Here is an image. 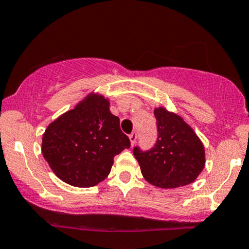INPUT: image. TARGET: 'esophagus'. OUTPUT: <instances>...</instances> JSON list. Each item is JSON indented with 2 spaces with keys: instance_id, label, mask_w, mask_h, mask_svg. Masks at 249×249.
<instances>
[{
  "instance_id": "1",
  "label": "esophagus",
  "mask_w": 249,
  "mask_h": 249,
  "mask_svg": "<svg viewBox=\"0 0 249 249\" xmlns=\"http://www.w3.org/2000/svg\"><path fill=\"white\" fill-rule=\"evenodd\" d=\"M129 138H130V142H131V145H135L136 141H137V133L132 132V133H131V135L129 136Z\"/></svg>"
}]
</instances>
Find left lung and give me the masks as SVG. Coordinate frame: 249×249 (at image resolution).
Masks as SVG:
<instances>
[{
	"mask_svg": "<svg viewBox=\"0 0 249 249\" xmlns=\"http://www.w3.org/2000/svg\"><path fill=\"white\" fill-rule=\"evenodd\" d=\"M158 137L150 151L133 149L142 175L150 184L162 189H174L190 184L206 164L203 143L182 117L156 107Z\"/></svg>",
	"mask_w": 249,
	"mask_h": 249,
	"instance_id": "left-lung-1",
	"label": "left lung"
}]
</instances>
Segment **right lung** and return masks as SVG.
Instances as JSON below:
<instances>
[{"mask_svg": "<svg viewBox=\"0 0 249 249\" xmlns=\"http://www.w3.org/2000/svg\"><path fill=\"white\" fill-rule=\"evenodd\" d=\"M41 151L53 173L73 187L89 188L110 174L114 156L130 147L119 118L103 94H87L72 110L52 122Z\"/></svg>", "mask_w": 249, "mask_h": 249, "instance_id": "1", "label": "right lung"}]
</instances>
